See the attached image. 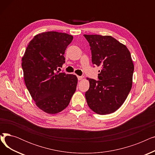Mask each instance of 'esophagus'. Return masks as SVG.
Segmentation results:
<instances>
[{
    "label": "esophagus",
    "mask_w": 155,
    "mask_h": 155,
    "mask_svg": "<svg viewBox=\"0 0 155 155\" xmlns=\"http://www.w3.org/2000/svg\"><path fill=\"white\" fill-rule=\"evenodd\" d=\"M77 77H78V80H82L84 78L83 77H81V76H77Z\"/></svg>",
    "instance_id": "34e87169"
}]
</instances>
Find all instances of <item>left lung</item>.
Listing matches in <instances>:
<instances>
[{
	"label": "left lung",
	"instance_id": "8db88e82",
	"mask_svg": "<svg viewBox=\"0 0 155 155\" xmlns=\"http://www.w3.org/2000/svg\"><path fill=\"white\" fill-rule=\"evenodd\" d=\"M92 51V61L101 67L99 80L90 84L85 97L88 107L101 115L116 111L123 104L133 84L134 64L127 47L111 36L84 35Z\"/></svg>",
	"mask_w": 155,
	"mask_h": 155
}]
</instances>
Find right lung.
Instances as JSON below:
<instances>
[{"label": "right lung", "mask_w": 155, "mask_h": 155, "mask_svg": "<svg viewBox=\"0 0 155 155\" xmlns=\"http://www.w3.org/2000/svg\"><path fill=\"white\" fill-rule=\"evenodd\" d=\"M73 38L63 32H41L32 38L22 58L24 82L32 99L50 114L66 108L76 91V75L56 71L64 63V51Z\"/></svg>", "instance_id": "obj_1"}]
</instances>
